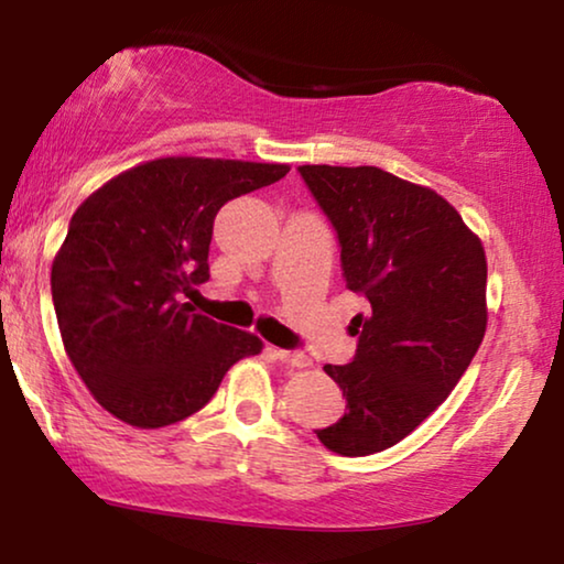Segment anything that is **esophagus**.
<instances>
[{
	"mask_svg": "<svg viewBox=\"0 0 564 564\" xmlns=\"http://www.w3.org/2000/svg\"><path fill=\"white\" fill-rule=\"evenodd\" d=\"M276 359L282 361V365H290V367H311L313 361L307 357L305 351H290V349H276Z\"/></svg>",
	"mask_w": 564,
	"mask_h": 564,
	"instance_id": "obj_1",
	"label": "esophagus"
}]
</instances>
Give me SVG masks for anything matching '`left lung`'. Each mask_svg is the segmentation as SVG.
<instances>
[{"mask_svg": "<svg viewBox=\"0 0 564 564\" xmlns=\"http://www.w3.org/2000/svg\"><path fill=\"white\" fill-rule=\"evenodd\" d=\"M300 174L334 223L346 288L367 297L351 321V365H326L344 419L318 429L344 457L395 446L465 375L488 326L482 241L434 189L377 166L305 164Z\"/></svg>", "mask_w": 564, "mask_h": 564, "instance_id": "1", "label": "left lung"}]
</instances>
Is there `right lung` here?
Returning a JSON list of instances; mask_svg holds the SVG:
<instances>
[{"mask_svg":"<svg viewBox=\"0 0 564 564\" xmlns=\"http://www.w3.org/2000/svg\"><path fill=\"white\" fill-rule=\"evenodd\" d=\"M288 172L166 156L112 176L76 207L53 259V307L68 359L107 413L135 429L172 426L215 395L238 359L264 349L182 295L210 280L220 207Z\"/></svg>","mask_w":564,"mask_h":564,"instance_id":"obj_1","label":"right lung"}]
</instances>
